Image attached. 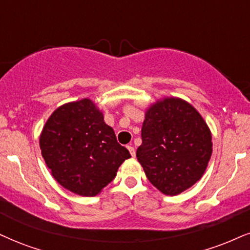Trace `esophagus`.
Instances as JSON below:
<instances>
[{
  "mask_svg": "<svg viewBox=\"0 0 250 250\" xmlns=\"http://www.w3.org/2000/svg\"><path fill=\"white\" fill-rule=\"evenodd\" d=\"M127 149H128V152L131 153L132 158H134V156H135V149H134V147H132L131 145H130V146H127Z\"/></svg>",
  "mask_w": 250,
  "mask_h": 250,
  "instance_id": "1",
  "label": "esophagus"
}]
</instances>
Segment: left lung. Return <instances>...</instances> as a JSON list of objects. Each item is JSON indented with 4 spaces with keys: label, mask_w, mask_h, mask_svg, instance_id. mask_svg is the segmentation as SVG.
I'll list each match as a JSON object with an SVG mask.
<instances>
[{
    "label": "left lung",
    "mask_w": 250,
    "mask_h": 250,
    "mask_svg": "<svg viewBox=\"0 0 250 250\" xmlns=\"http://www.w3.org/2000/svg\"><path fill=\"white\" fill-rule=\"evenodd\" d=\"M137 158L156 189L176 196L202 178L212 155V134L187 101L165 97L146 110Z\"/></svg>",
    "instance_id": "8db88e82"
}]
</instances>
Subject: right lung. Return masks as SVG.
I'll list each match as a JSON object with an SVG mask.
<instances>
[{
    "instance_id": "add662e5",
    "label": "right lung",
    "mask_w": 250,
    "mask_h": 250,
    "mask_svg": "<svg viewBox=\"0 0 250 250\" xmlns=\"http://www.w3.org/2000/svg\"><path fill=\"white\" fill-rule=\"evenodd\" d=\"M39 145L55 181L83 197L98 195L131 158L89 98L58 107L44 125Z\"/></svg>"
}]
</instances>
